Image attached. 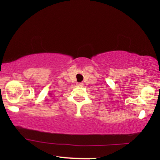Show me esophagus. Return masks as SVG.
Wrapping results in <instances>:
<instances>
[{
  "mask_svg": "<svg viewBox=\"0 0 160 160\" xmlns=\"http://www.w3.org/2000/svg\"><path fill=\"white\" fill-rule=\"evenodd\" d=\"M77 85L78 87H83V86H84V84H83L82 82H81V83H78Z\"/></svg>",
  "mask_w": 160,
  "mask_h": 160,
  "instance_id": "esophagus-1",
  "label": "esophagus"
}]
</instances>
